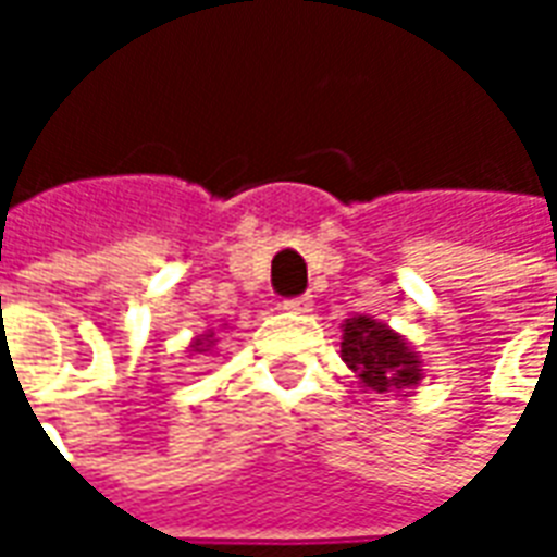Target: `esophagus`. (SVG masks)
Segmentation results:
<instances>
[{
  "label": "esophagus",
  "mask_w": 557,
  "mask_h": 557,
  "mask_svg": "<svg viewBox=\"0 0 557 557\" xmlns=\"http://www.w3.org/2000/svg\"><path fill=\"white\" fill-rule=\"evenodd\" d=\"M283 310L286 313H310L313 310V301H310V295H301V298H289V301H283Z\"/></svg>",
  "instance_id": "obj_1"
}]
</instances>
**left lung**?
<instances>
[{
    "mask_svg": "<svg viewBox=\"0 0 557 557\" xmlns=\"http://www.w3.org/2000/svg\"><path fill=\"white\" fill-rule=\"evenodd\" d=\"M341 337V359L359 376L361 388L376 395H392L416 388L422 380V359L407 344V337L373 317L346 319Z\"/></svg>",
    "mask_w": 557,
    "mask_h": 557,
    "instance_id": "obj_1",
    "label": "left lung"
}]
</instances>
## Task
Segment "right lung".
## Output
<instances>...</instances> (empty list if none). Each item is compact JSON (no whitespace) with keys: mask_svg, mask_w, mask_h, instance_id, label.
I'll use <instances>...</instances> for the list:
<instances>
[{"mask_svg":"<svg viewBox=\"0 0 557 557\" xmlns=\"http://www.w3.org/2000/svg\"><path fill=\"white\" fill-rule=\"evenodd\" d=\"M216 334H220V329H216V332H213V329H208L205 334H198L196 341L189 344V352H201V356L213 352V349H216V344H220V337H216Z\"/></svg>","mask_w":557,"mask_h":557,"instance_id":"1","label":"right lung"}]
</instances>
